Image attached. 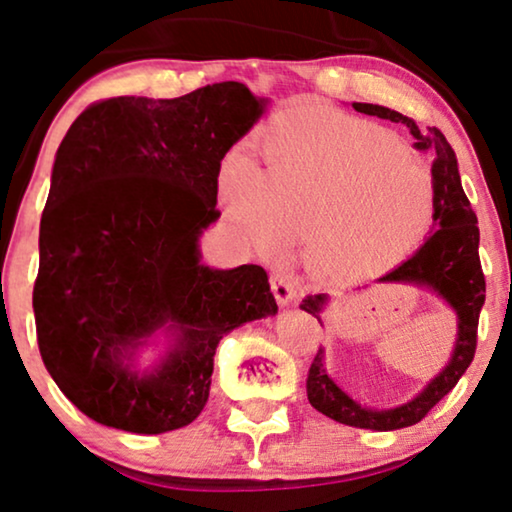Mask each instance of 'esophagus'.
Segmentation results:
<instances>
[{
  "label": "esophagus",
  "mask_w": 512,
  "mask_h": 512,
  "mask_svg": "<svg viewBox=\"0 0 512 512\" xmlns=\"http://www.w3.org/2000/svg\"><path fill=\"white\" fill-rule=\"evenodd\" d=\"M271 292H274L276 302L281 306L295 302V299L299 297L297 281L292 276H285V274L271 276Z\"/></svg>",
  "instance_id": "1"
}]
</instances>
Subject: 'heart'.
<instances>
[{
    "instance_id": "1",
    "label": "heart",
    "mask_w": 512,
    "mask_h": 512,
    "mask_svg": "<svg viewBox=\"0 0 512 512\" xmlns=\"http://www.w3.org/2000/svg\"><path fill=\"white\" fill-rule=\"evenodd\" d=\"M267 170L231 156L222 196L260 252L306 234V262L323 276H360L424 243L435 213L428 170L370 121L323 105L283 112L267 133Z\"/></svg>"
}]
</instances>
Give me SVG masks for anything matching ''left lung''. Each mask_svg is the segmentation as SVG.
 Returning a JSON list of instances; mask_svg holds the SVG:
<instances>
[{"label":"left lung","instance_id":"left-lung-1","mask_svg":"<svg viewBox=\"0 0 512 512\" xmlns=\"http://www.w3.org/2000/svg\"><path fill=\"white\" fill-rule=\"evenodd\" d=\"M353 109L370 114V117L388 119L393 124H405L414 135V140H417L414 147L433 156V222L438 229L426 238V243L414 252L410 260L400 264L398 269L388 271L386 276H381V281L417 283L433 288L459 316V339H456V349L445 370L412 403L395 407V410L377 412L353 403L349 395L327 377L323 365V349H318L311 363L309 379H306V393H309V403L318 412L339 421V424L372 428V431H395V428L419 424L452 391L456 381L463 377V372L473 363L475 349H478L480 309L485 304V274H482L478 252L480 229L478 215L470 208L468 196L461 187L454 149L449 147L447 138L438 128L433 126L428 131H419L417 121L381 105L353 102ZM323 304L325 295L306 297L302 309L309 311L311 316H318Z\"/></svg>","mask_w":512,"mask_h":512}]
</instances>
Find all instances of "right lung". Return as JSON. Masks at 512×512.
Instances as JSON below:
<instances>
[{
    "mask_svg": "<svg viewBox=\"0 0 512 512\" xmlns=\"http://www.w3.org/2000/svg\"><path fill=\"white\" fill-rule=\"evenodd\" d=\"M238 81L173 100H98L74 119L53 163L39 227L32 306L46 370L102 426L166 433L208 403L220 339L274 316L267 271L201 264L220 217V163L262 114ZM166 322L178 346L152 375L120 363Z\"/></svg>",
    "mask_w": 512,
    "mask_h": 512,
    "instance_id": "obj_1",
    "label": "right lung"
}]
</instances>
